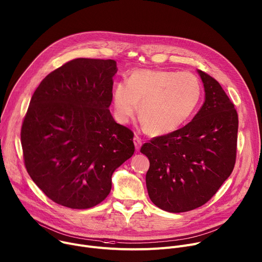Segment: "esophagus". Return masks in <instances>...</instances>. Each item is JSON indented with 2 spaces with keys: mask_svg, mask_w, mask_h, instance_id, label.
<instances>
[{
  "mask_svg": "<svg viewBox=\"0 0 262 262\" xmlns=\"http://www.w3.org/2000/svg\"><path fill=\"white\" fill-rule=\"evenodd\" d=\"M133 142H134V146H135L136 151H139V149H140V147H141V143H142L141 138H140L139 136L135 135L134 138H133Z\"/></svg>",
  "mask_w": 262,
  "mask_h": 262,
  "instance_id": "esophagus-1",
  "label": "esophagus"
}]
</instances>
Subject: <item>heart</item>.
<instances>
[{
	"instance_id": "heart-1",
	"label": "heart",
	"mask_w": 262,
	"mask_h": 262,
	"mask_svg": "<svg viewBox=\"0 0 262 262\" xmlns=\"http://www.w3.org/2000/svg\"><path fill=\"white\" fill-rule=\"evenodd\" d=\"M202 98V85L191 73L136 70L112 91L114 118L129 123L137 114L147 132L166 135L185 125Z\"/></svg>"
}]
</instances>
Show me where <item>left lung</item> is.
<instances>
[{
  "mask_svg": "<svg viewBox=\"0 0 262 262\" xmlns=\"http://www.w3.org/2000/svg\"><path fill=\"white\" fill-rule=\"evenodd\" d=\"M205 102L191 122L156 136L140 152L150 160L146 182L162 210L185 212L207 203L231 175L237 149L238 115L221 84L199 71Z\"/></svg>",
  "mask_w": 262,
  "mask_h": 262,
  "instance_id": "1",
  "label": "left lung"
}]
</instances>
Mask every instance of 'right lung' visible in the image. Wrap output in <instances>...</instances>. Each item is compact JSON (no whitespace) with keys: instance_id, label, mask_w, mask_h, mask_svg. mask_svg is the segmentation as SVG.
Wrapping results in <instances>:
<instances>
[{"instance_id":"right-lung-1","label":"right lung","mask_w":262,"mask_h":262,"mask_svg":"<svg viewBox=\"0 0 262 262\" xmlns=\"http://www.w3.org/2000/svg\"><path fill=\"white\" fill-rule=\"evenodd\" d=\"M116 72L114 60L77 58L51 72L31 98L20 130L24 163L57 204H100L113 171L134 154V133L109 110Z\"/></svg>"}]
</instances>
